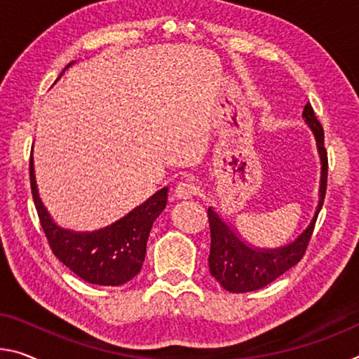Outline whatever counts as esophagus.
Segmentation results:
<instances>
[{"instance_id":"esophagus-1","label":"esophagus","mask_w":359,"mask_h":359,"mask_svg":"<svg viewBox=\"0 0 359 359\" xmlns=\"http://www.w3.org/2000/svg\"><path fill=\"white\" fill-rule=\"evenodd\" d=\"M174 193H175V198H179V200H189V198L196 195L198 189L193 182L184 180V182H180L177 187H175Z\"/></svg>"}]
</instances>
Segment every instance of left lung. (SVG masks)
Listing matches in <instances>:
<instances>
[{"label": "left lung", "mask_w": 359, "mask_h": 359, "mask_svg": "<svg viewBox=\"0 0 359 359\" xmlns=\"http://www.w3.org/2000/svg\"><path fill=\"white\" fill-rule=\"evenodd\" d=\"M302 118L305 124L315 135L316 150L321 163L320 177V200L315 215L310 225L295 238L292 243L275 249L255 248L244 241L240 233L233 229L231 224L220 217L214 208L208 209L209 229H210V252H209V271L220 286L229 292H251L265 287L275 281L278 276L286 273L294 265H297L304 257L311 238L318 214L323 208L324 195H326L327 180V153L324 149V134L320 121L310 104L304 108Z\"/></svg>", "instance_id": "8db88e82"}]
</instances>
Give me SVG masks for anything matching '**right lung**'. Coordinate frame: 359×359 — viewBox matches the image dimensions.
I'll return each instance as SVG.
<instances>
[{"label": "right lung", "mask_w": 359, "mask_h": 359, "mask_svg": "<svg viewBox=\"0 0 359 359\" xmlns=\"http://www.w3.org/2000/svg\"><path fill=\"white\" fill-rule=\"evenodd\" d=\"M30 185L49 246L55 257L75 275L99 286H119L137 275L145 260L153 222L166 208L168 187L158 190L115 224L94 231H73L57 225L44 208L35 179L33 155L30 156Z\"/></svg>", "instance_id": "add662e5"}]
</instances>
